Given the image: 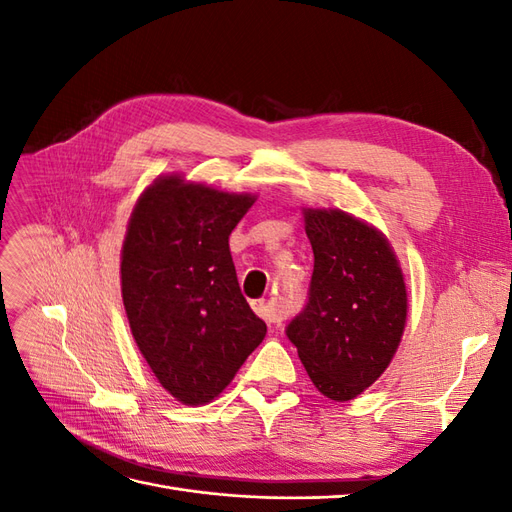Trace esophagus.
<instances>
[{
  "mask_svg": "<svg viewBox=\"0 0 512 512\" xmlns=\"http://www.w3.org/2000/svg\"><path fill=\"white\" fill-rule=\"evenodd\" d=\"M252 309L262 320H267V322H280L284 318L282 307L277 305L275 301H265V299L252 301Z\"/></svg>",
  "mask_w": 512,
  "mask_h": 512,
  "instance_id": "1",
  "label": "esophagus"
}]
</instances>
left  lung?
Returning a JSON list of instances; mask_svg holds the SVG:
<instances>
[{
  "label": "left lung",
  "instance_id": "8db88e82",
  "mask_svg": "<svg viewBox=\"0 0 512 512\" xmlns=\"http://www.w3.org/2000/svg\"><path fill=\"white\" fill-rule=\"evenodd\" d=\"M314 250L309 299L286 335L316 389L333 401L361 395L389 367L406 329L408 292L378 228L342 209H303Z\"/></svg>",
  "mask_w": 512,
  "mask_h": 512
}]
</instances>
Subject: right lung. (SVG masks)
<instances>
[{
	"label": "right lung",
	"instance_id": "add662e5",
	"mask_svg": "<svg viewBox=\"0 0 512 512\" xmlns=\"http://www.w3.org/2000/svg\"><path fill=\"white\" fill-rule=\"evenodd\" d=\"M254 200L166 175L130 215L123 307L147 365L185 406L218 397L267 335L241 294L228 247Z\"/></svg>",
	"mask_w": 512,
	"mask_h": 512
}]
</instances>
